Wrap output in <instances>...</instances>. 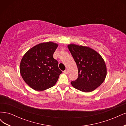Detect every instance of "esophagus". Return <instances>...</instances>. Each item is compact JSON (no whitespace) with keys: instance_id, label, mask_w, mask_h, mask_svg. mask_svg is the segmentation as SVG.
<instances>
[{"instance_id":"1","label":"esophagus","mask_w":126,"mask_h":126,"mask_svg":"<svg viewBox=\"0 0 126 126\" xmlns=\"http://www.w3.org/2000/svg\"><path fill=\"white\" fill-rule=\"evenodd\" d=\"M63 72H64V74H68V70L67 69H66V70H64Z\"/></svg>"}]
</instances>
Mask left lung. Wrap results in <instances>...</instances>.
Listing matches in <instances>:
<instances>
[{
	"instance_id": "left-lung-1",
	"label": "left lung",
	"mask_w": 126,
	"mask_h": 126,
	"mask_svg": "<svg viewBox=\"0 0 126 126\" xmlns=\"http://www.w3.org/2000/svg\"><path fill=\"white\" fill-rule=\"evenodd\" d=\"M68 49L77 64L78 78L71 83L83 92H91L100 86L107 75L104 60L98 53L89 47L70 44Z\"/></svg>"
}]
</instances>
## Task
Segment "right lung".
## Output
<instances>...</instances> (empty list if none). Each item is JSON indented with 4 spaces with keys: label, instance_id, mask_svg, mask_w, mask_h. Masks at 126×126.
I'll use <instances>...</instances> for the list:
<instances>
[{
    "label": "right lung",
    "instance_id": "obj_1",
    "mask_svg": "<svg viewBox=\"0 0 126 126\" xmlns=\"http://www.w3.org/2000/svg\"><path fill=\"white\" fill-rule=\"evenodd\" d=\"M58 44L47 42L37 45L27 52L20 64V74L29 87L42 91L54 86L62 71L53 58Z\"/></svg>",
    "mask_w": 126,
    "mask_h": 126
}]
</instances>
